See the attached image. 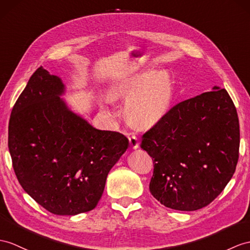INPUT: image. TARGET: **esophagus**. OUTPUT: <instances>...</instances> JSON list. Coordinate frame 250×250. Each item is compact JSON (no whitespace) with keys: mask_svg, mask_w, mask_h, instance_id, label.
I'll use <instances>...</instances> for the list:
<instances>
[{"mask_svg":"<svg viewBox=\"0 0 250 250\" xmlns=\"http://www.w3.org/2000/svg\"><path fill=\"white\" fill-rule=\"evenodd\" d=\"M128 141H129V145H130V147L131 148H138L139 147V141H138V139H137V137H135V136H131V137H129L128 138Z\"/></svg>","mask_w":250,"mask_h":250,"instance_id":"esophagus-1","label":"esophagus"}]
</instances>
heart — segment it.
Segmentation results:
<instances>
[{"label": "heart", "mask_w": 250, "mask_h": 250, "mask_svg": "<svg viewBox=\"0 0 250 250\" xmlns=\"http://www.w3.org/2000/svg\"><path fill=\"white\" fill-rule=\"evenodd\" d=\"M117 95H132L126 104L127 117L133 123L147 126L159 120L167 110L172 96L171 81L166 72L154 75L143 73L122 83Z\"/></svg>", "instance_id": "obj_1"}]
</instances>
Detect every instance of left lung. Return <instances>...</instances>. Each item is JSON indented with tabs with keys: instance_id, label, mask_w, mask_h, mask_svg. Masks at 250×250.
Wrapping results in <instances>:
<instances>
[{
	"instance_id": "left-lung-1",
	"label": "left lung",
	"mask_w": 250,
	"mask_h": 250,
	"mask_svg": "<svg viewBox=\"0 0 250 250\" xmlns=\"http://www.w3.org/2000/svg\"><path fill=\"white\" fill-rule=\"evenodd\" d=\"M154 161L149 191L180 211L212 203L232 178L239 160L240 124L232 100L213 87L173 106L142 136Z\"/></svg>"
}]
</instances>
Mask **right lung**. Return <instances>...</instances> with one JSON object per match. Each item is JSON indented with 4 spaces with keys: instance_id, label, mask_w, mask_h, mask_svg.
Listing matches in <instances>:
<instances>
[{
    "instance_id": "1",
    "label": "right lung",
    "mask_w": 250,
    "mask_h": 250,
    "mask_svg": "<svg viewBox=\"0 0 250 250\" xmlns=\"http://www.w3.org/2000/svg\"><path fill=\"white\" fill-rule=\"evenodd\" d=\"M63 92L59 77L35 71L11 111L8 148L30 197L53 214L76 215L95 208L128 139L95 129L66 107Z\"/></svg>"
}]
</instances>
